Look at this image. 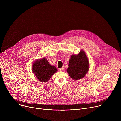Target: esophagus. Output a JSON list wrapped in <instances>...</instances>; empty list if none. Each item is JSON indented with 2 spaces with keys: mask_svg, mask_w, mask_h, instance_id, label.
Wrapping results in <instances>:
<instances>
[{
  "mask_svg": "<svg viewBox=\"0 0 121 121\" xmlns=\"http://www.w3.org/2000/svg\"><path fill=\"white\" fill-rule=\"evenodd\" d=\"M59 70H60V71H64V68H63V67L60 68L59 69Z\"/></svg>",
  "mask_w": 121,
  "mask_h": 121,
  "instance_id": "obj_1",
  "label": "esophagus"
}]
</instances>
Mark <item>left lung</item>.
<instances>
[{
    "instance_id": "obj_1",
    "label": "left lung",
    "mask_w": 121,
    "mask_h": 121,
    "mask_svg": "<svg viewBox=\"0 0 121 121\" xmlns=\"http://www.w3.org/2000/svg\"><path fill=\"white\" fill-rule=\"evenodd\" d=\"M89 69V60L83 50L78 55H71L67 71L72 78L78 80L83 78L88 73Z\"/></svg>"
}]
</instances>
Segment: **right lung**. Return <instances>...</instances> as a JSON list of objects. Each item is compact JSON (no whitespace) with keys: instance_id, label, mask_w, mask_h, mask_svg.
Here are the masks:
<instances>
[{"instance_id":"right-lung-1","label":"right lung","mask_w":121,"mask_h":121,"mask_svg":"<svg viewBox=\"0 0 121 121\" xmlns=\"http://www.w3.org/2000/svg\"><path fill=\"white\" fill-rule=\"evenodd\" d=\"M32 70L37 79L44 82L48 81L57 71L56 67L52 66L44 58L35 60L32 64Z\"/></svg>"}]
</instances>
